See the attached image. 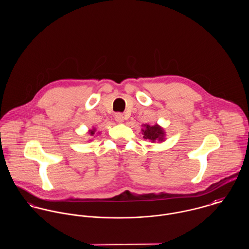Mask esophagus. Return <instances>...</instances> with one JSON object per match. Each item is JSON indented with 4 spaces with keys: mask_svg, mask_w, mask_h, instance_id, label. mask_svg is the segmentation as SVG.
I'll return each mask as SVG.
<instances>
[{
    "mask_svg": "<svg viewBox=\"0 0 249 249\" xmlns=\"http://www.w3.org/2000/svg\"><path fill=\"white\" fill-rule=\"evenodd\" d=\"M115 120H116L118 123H123V122H124V116H123V114L117 113V114L115 115Z\"/></svg>",
    "mask_w": 249,
    "mask_h": 249,
    "instance_id": "34e87169",
    "label": "esophagus"
}]
</instances>
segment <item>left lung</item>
Here are the masks:
<instances>
[{"label": "left lung", "mask_w": 249, "mask_h": 249, "mask_svg": "<svg viewBox=\"0 0 249 249\" xmlns=\"http://www.w3.org/2000/svg\"><path fill=\"white\" fill-rule=\"evenodd\" d=\"M143 126H144V128L142 129V131L144 139H148L152 142H155V141L162 142L164 140L165 132H164L163 128H161L159 125L155 124L152 126L149 124H144Z\"/></svg>", "instance_id": "obj_1"}]
</instances>
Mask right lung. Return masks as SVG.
Instances as JSON below:
<instances>
[{
    "mask_svg": "<svg viewBox=\"0 0 249 249\" xmlns=\"http://www.w3.org/2000/svg\"><path fill=\"white\" fill-rule=\"evenodd\" d=\"M90 133H91V135H93V134H94V130H91Z\"/></svg>",
    "mask_w": 249,
    "mask_h": 249,
    "instance_id": "add662e5",
    "label": "right lung"
}]
</instances>
